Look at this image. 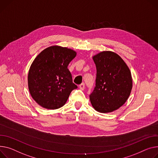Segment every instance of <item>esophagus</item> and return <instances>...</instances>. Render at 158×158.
Here are the masks:
<instances>
[{
  "mask_svg": "<svg viewBox=\"0 0 158 158\" xmlns=\"http://www.w3.org/2000/svg\"><path fill=\"white\" fill-rule=\"evenodd\" d=\"M79 88H80V89L81 90H84V89H85V84L84 83H82L81 85H79Z\"/></svg>",
  "mask_w": 158,
  "mask_h": 158,
  "instance_id": "34e87169",
  "label": "esophagus"
}]
</instances>
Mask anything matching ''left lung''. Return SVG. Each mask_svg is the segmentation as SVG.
Returning <instances> with one entry per match:
<instances>
[{
	"label": "left lung",
	"mask_w": 158,
	"mask_h": 158,
	"mask_svg": "<svg viewBox=\"0 0 158 158\" xmlns=\"http://www.w3.org/2000/svg\"><path fill=\"white\" fill-rule=\"evenodd\" d=\"M97 68L95 87L89 95L94 109L101 113L116 110L127 102L132 89L131 72L114 52L102 51L94 55Z\"/></svg>",
	"instance_id": "1"
}]
</instances>
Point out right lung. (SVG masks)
Wrapping results in <instances>:
<instances>
[{
	"label": "right lung",
	"mask_w": 158,
	"mask_h": 158,
	"mask_svg": "<svg viewBox=\"0 0 158 158\" xmlns=\"http://www.w3.org/2000/svg\"><path fill=\"white\" fill-rule=\"evenodd\" d=\"M76 55L73 49L52 46L34 59L28 71V86L31 97L42 107L53 110L63 107L71 91L77 88L67 68Z\"/></svg>",
	"instance_id": "1"
}]
</instances>
